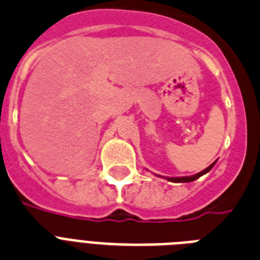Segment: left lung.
I'll use <instances>...</instances> for the list:
<instances>
[{
    "instance_id": "left-lung-1",
    "label": "left lung",
    "mask_w": 260,
    "mask_h": 260,
    "mask_svg": "<svg viewBox=\"0 0 260 260\" xmlns=\"http://www.w3.org/2000/svg\"><path fill=\"white\" fill-rule=\"evenodd\" d=\"M214 164H216V162H213V164H210V166L207 167L206 170L201 171L199 174L192 175V176H183V178H168V180H170V182H175V183H188V182H194L195 179L201 178L202 175L207 174V172H209V171L212 170L213 167H214Z\"/></svg>"
}]
</instances>
